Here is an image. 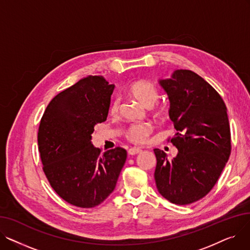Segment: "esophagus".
I'll list each match as a JSON object with an SVG mask.
<instances>
[{
  "label": "esophagus",
  "mask_w": 250,
  "mask_h": 250,
  "mask_svg": "<svg viewBox=\"0 0 250 250\" xmlns=\"http://www.w3.org/2000/svg\"><path fill=\"white\" fill-rule=\"evenodd\" d=\"M141 152H142V150L139 149V148H130V149L127 151V153H128L129 155H137V154H139V153H141Z\"/></svg>",
  "instance_id": "34e87169"
}]
</instances>
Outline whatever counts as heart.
Segmentation results:
<instances>
[{"instance_id": "b5f03b06", "label": "heart", "mask_w": 250, "mask_h": 250, "mask_svg": "<svg viewBox=\"0 0 250 250\" xmlns=\"http://www.w3.org/2000/svg\"><path fill=\"white\" fill-rule=\"evenodd\" d=\"M129 94L132 95L140 104L147 108L152 107L158 101L159 92L157 87L149 81H137L128 88ZM121 107V98L115 97L110 104L109 112L116 114ZM151 133V126L148 124H137L130 125L125 132L126 139L134 144H142L146 141Z\"/></svg>"}]
</instances>
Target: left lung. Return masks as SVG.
I'll return each instance as SVG.
<instances>
[{"instance_id": "left-lung-1", "label": "left lung", "mask_w": 250, "mask_h": 250, "mask_svg": "<svg viewBox=\"0 0 250 250\" xmlns=\"http://www.w3.org/2000/svg\"><path fill=\"white\" fill-rule=\"evenodd\" d=\"M170 101L169 117L176 129L171 143L177 148L172 160L160 149L156 187L175 205L203 199L216 185L231 153L227 107L218 92L189 70H176L159 81Z\"/></svg>"}]
</instances>
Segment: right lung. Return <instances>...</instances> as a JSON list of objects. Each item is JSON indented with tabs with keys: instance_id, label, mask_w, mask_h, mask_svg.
<instances>
[{
	"instance_id": "right-lung-1",
	"label": "right lung",
	"mask_w": 250,
	"mask_h": 250,
	"mask_svg": "<svg viewBox=\"0 0 250 250\" xmlns=\"http://www.w3.org/2000/svg\"><path fill=\"white\" fill-rule=\"evenodd\" d=\"M114 89L102 76H88L47 105L38 128V150L50 187L79 208L100 205L115 188L126 159L121 147L100 154L91 143L106 121Z\"/></svg>"
}]
</instances>
